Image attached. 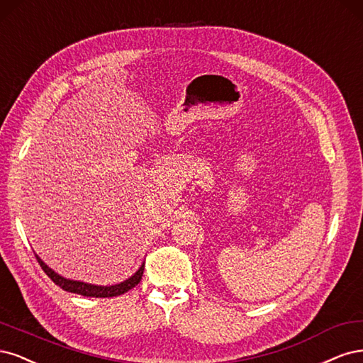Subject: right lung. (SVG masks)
<instances>
[{"label":"right lung","mask_w":363,"mask_h":363,"mask_svg":"<svg viewBox=\"0 0 363 363\" xmlns=\"http://www.w3.org/2000/svg\"><path fill=\"white\" fill-rule=\"evenodd\" d=\"M36 259H38L39 265L42 267V270L46 273V276H48L55 285L63 288L67 292H74V294L86 296V297H116V296H122V294H125V292L133 289L135 285H138L140 280H142L143 272H145V264H142V267L138 268V272L134 276H131L130 279H126L125 282L118 284V285H111V286H98V285H90V284H84V282H77V280L65 279L60 274H57L55 272H52L51 268L39 258L38 255H36Z\"/></svg>","instance_id":"obj_1"}]
</instances>
